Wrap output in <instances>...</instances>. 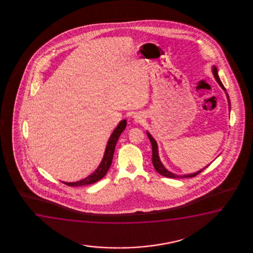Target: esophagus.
<instances>
[{
  "mask_svg": "<svg viewBox=\"0 0 253 253\" xmlns=\"http://www.w3.org/2000/svg\"><path fill=\"white\" fill-rule=\"evenodd\" d=\"M134 120L136 123H142L143 120H144V118H143V116L142 114H136L134 116Z\"/></svg>",
  "mask_w": 253,
  "mask_h": 253,
  "instance_id": "34e87169",
  "label": "esophagus"
}]
</instances>
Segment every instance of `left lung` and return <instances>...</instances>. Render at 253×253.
<instances>
[{"label":"left lung","mask_w":253,"mask_h":253,"mask_svg":"<svg viewBox=\"0 0 253 253\" xmlns=\"http://www.w3.org/2000/svg\"><path fill=\"white\" fill-rule=\"evenodd\" d=\"M212 73H213V75H214L215 79L217 80V82H218V84L222 87V89L223 90H225V88L223 85V84L221 83V81L219 80V78H218V71H217V68H216V66H213L212 67ZM227 95V98H228V103H229V109H230V100H229L228 94L226 93ZM147 134H148V136H149V140H150V142H151V145H152V163L153 166L155 168V169L160 173V174H162L163 176L168 177V178H190V177H194L198 175L199 173H201L205 169H207L208 166L204 168V169H202L200 170V171H198L196 173H190V174H186V175H176V174H174V173H171L169 171H168V170L163 167V163H161V161H160L159 156H158V149H157V144H156V142L155 141V139L153 138L152 136L150 135L149 132H147Z\"/></svg>","instance_id":"1"}]
</instances>
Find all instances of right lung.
<instances>
[{
    "label": "right lung",
    "mask_w": 253,
    "mask_h": 253,
    "mask_svg": "<svg viewBox=\"0 0 253 253\" xmlns=\"http://www.w3.org/2000/svg\"><path fill=\"white\" fill-rule=\"evenodd\" d=\"M126 124H127L126 120H123V121L119 123L118 127L115 128L114 131L111 134V137H110L109 141H108L103 161L100 163L99 167L97 168V169L93 173H91L90 175L86 177L85 179L80 180V181H77V182H63V183L66 184V185L70 186V187H80V186H84V185H90V184L95 183V182H97L98 180H101L107 173L108 170L111 168L113 156H114L116 144H117V142H118V138H119V136L121 135L122 132L125 130Z\"/></svg>",
    "instance_id": "1"
}]
</instances>
